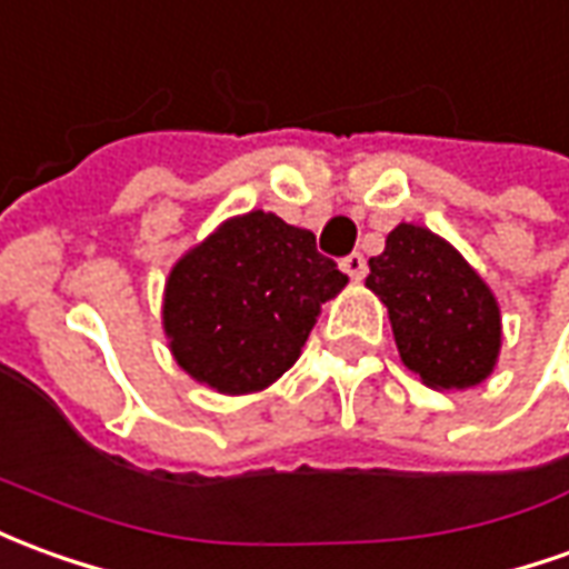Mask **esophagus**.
I'll return each mask as SVG.
<instances>
[{
	"label": "esophagus",
	"mask_w": 569,
	"mask_h": 569,
	"mask_svg": "<svg viewBox=\"0 0 569 569\" xmlns=\"http://www.w3.org/2000/svg\"><path fill=\"white\" fill-rule=\"evenodd\" d=\"M341 268H345V273L351 280H363L367 277V258L360 256V252H351L348 258H341Z\"/></svg>",
	"instance_id": "1"
}]
</instances>
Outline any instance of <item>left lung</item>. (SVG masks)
I'll return each mask as SVG.
<instances>
[{"mask_svg": "<svg viewBox=\"0 0 569 569\" xmlns=\"http://www.w3.org/2000/svg\"><path fill=\"white\" fill-rule=\"evenodd\" d=\"M367 286L388 308L400 360L428 388L462 391L490 376L502 348L499 301L443 237L397 224L369 258Z\"/></svg>", "mask_w": 569, "mask_h": 569, "instance_id": "left-lung-1", "label": "left lung"}]
</instances>
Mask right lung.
Returning <instances> with one entry per match:
<instances>
[{
  "instance_id": "obj_1",
  "label": "right lung",
  "mask_w": 569,
  "mask_h": 569,
  "mask_svg": "<svg viewBox=\"0 0 569 569\" xmlns=\"http://www.w3.org/2000/svg\"><path fill=\"white\" fill-rule=\"evenodd\" d=\"M348 277L317 252L311 230L252 209L178 258L162 329L178 367L218 395L264 391L298 360Z\"/></svg>"
}]
</instances>
